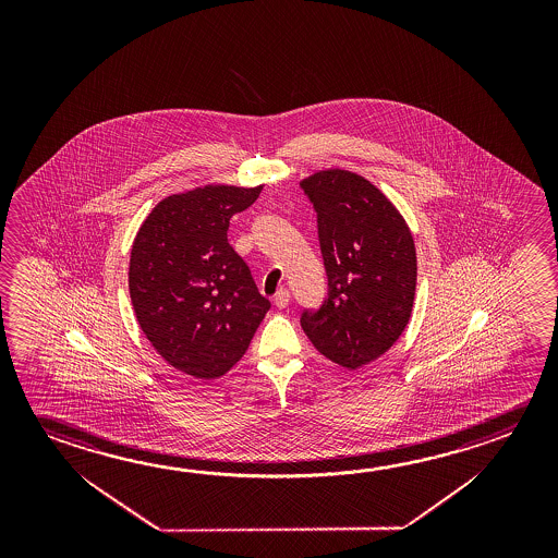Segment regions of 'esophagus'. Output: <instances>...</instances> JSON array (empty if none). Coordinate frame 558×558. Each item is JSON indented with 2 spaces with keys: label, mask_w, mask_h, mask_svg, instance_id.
<instances>
[{
  "label": "esophagus",
  "mask_w": 558,
  "mask_h": 558,
  "mask_svg": "<svg viewBox=\"0 0 558 558\" xmlns=\"http://www.w3.org/2000/svg\"><path fill=\"white\" fill-rule=\"evenodd\" d=\"M288 303H290V292L286 288H280L275 295V305L278 310H283V307H288Z\"/></svg>",
  "instance_id": "esophagus-1"
}]
</instances>
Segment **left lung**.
I'll list each match as a JSON object with an SVG mask.
<instances>
[{
	"label": "left lung",
	"instance_id": "obj_1",
	"mask_svg": "<svg viewBox=\"0 0 558 558\" xmlns=\"http://www.w3.org/2000/svg\"><path fill=\"white\" fill-rule=\"evenodd\" d=\"M317 211L329 295L303 311L311 344L338 366L357 369L384 356L411 319L416 248L411 229L375 184L347 169L303 179Z\"/></svg>",
	"mask_w": 558,
	"mask_h": 558
}]
</instances>
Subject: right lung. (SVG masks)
<instances>
[{
    "label": "right lung",
    "instance_id": "obj_1",
    "mask_svg": "<svg viewBox=\"0 0 558 558\" xmlns=\"http://www.w3.org/2000/svg\"><path fill=\"white\" fill-rule=\"evenodd\" d=\"M263 184H206L147 214L130 253L137 323L167 364L196 379L228 374L247 352L270 302L229 245V220Z\"/></svg>",
    "mask_w": 558,
    "mask_h": 558
}]
</instances>
